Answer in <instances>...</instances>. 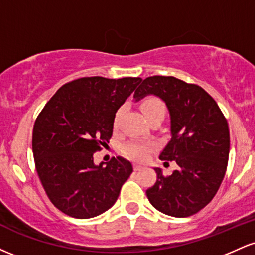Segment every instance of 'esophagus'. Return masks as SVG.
I'll return each instance as SVG.
<instances>
[{
  "label": "esophagus",
  "mask_w": 255,
  "mask_h": 255,
  "mask_svg": "<svg viewBox=\"0 0 255 255\" xmlns=\"http://www.w3.org/2000/svg\"><path fill=\"white\" fill-rule=\"evenodd\" d=\"M133 168H134V170H135V171H139V170H141L142 166L141 165H137V164H134Z\"/></svg>",
  "instance_id": "34e87169"
}]
</instances>
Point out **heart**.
I'll return each mask as SVG.
<instances>
[{
  "label": "heart",
  "instance_id": "heart-1",
  "mask_svg": "<svg viewBox=\"0 0 255 255\" xmlns=\"http://www.w3.org/2000/svg\"><path fill=\"white\" fill-rule=\"evenodd\" d=\"M141 109L144 111L145 116L152 115L153 113L157 111H164V104L162 103V101H159L158 98L150 97L145 99L141 104ZM122 109H120L116 113L115 119H114V127H118L120 115H121ZM156 148V144L152 141H139V140H129L126 144L122 145V153L126 157L129 158V159L136 160V162H144L147 159L148 154L151 151H153Z\"/></svg>",
  "mask_w": 255,
  "mask_h": 255
}]
</instances>
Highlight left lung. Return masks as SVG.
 <instances>
[{"label":"left lung","instance_id":"8db88e82","mask_svg":"<svg viewBox=\"0 0 255 255\" xmlns=\"http://www.w3.org/2000/svg\"><path fill=\"white\" fill-rule=\"evenodd\" d=\"M147 95L168 107L171 139L159 158L175 160L178 168L169 176L154 168L157 181L146 195L158 211L188 217L212 200L224 178L230 150L227 119L203 87L175 77L144 79L134 98L137 102Z\"/></svg>","mask_w":255,"mask_h":255}]
</instances>
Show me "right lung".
<instances>
[{
	"mask_svg": "<svg viewBox=\"0 0 255 255\" xmlns=\"http://www.w3.org/2000/svg\"><path fill=\"white\" fill-rule=\"evenodd\" d=\"M141 78H80L63 85L34 122L32 151L48 198L60 211L86 219L109 210L133 172L130 162L113 157L99 165L93 153L113 135L116 111Z\"/></svg>",
	"mask_w": 255,
	"mask_h": 255,
	"instance_id": "right-lung-1",
	"label": "right lung"
}]
</instances>
